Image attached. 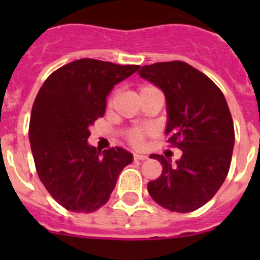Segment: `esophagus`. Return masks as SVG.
<instances>
[{
    "instance_id": "esophagus-1",
    "label": "esophagus",
    "mask_w": 260,
    "mask_h": 260,
    "mask_svg": "<svg viewBox=\"0 0 260 260\" xmlns=\"http://www.w3.org/2000/svg\"><path fill=\"white\" fill-rule=\"evenodd\" d=\"M134 158L135 160H147L148 156L143 155V153H134Z\"/></svg>"
}]
</instances>
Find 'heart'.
<instances>
[{"mask_svg": "<svg viewBox=\"0 0 260 260\" xmlns=\"http://www.w3.org/2000/svg\"><path fill=\"white\" fill-rule=\"evenodd\" d=\"M151 88H153V87H150V86L142 87L141 92ZM128 139H130V142H132L134 146H141L142 142H143V132H141V130H133V132H130V134H128Z\"/></svg>", "mask_w": 260, "mask_h": 260, "instance_id": "obj_1", "label": "heart"}]
</instances>
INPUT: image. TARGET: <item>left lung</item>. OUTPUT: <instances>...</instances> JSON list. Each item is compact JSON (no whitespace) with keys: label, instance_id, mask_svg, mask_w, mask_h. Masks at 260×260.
<instances>
[{"label":"left lung","instance_id":"left-lung-1","mask_svg":"<svg viewBox=\"0 0 260 260\" xmlns=\"http://www.w3.org/2000/svg\"><path fill=\"white\" fill-rule=\"evenodd\" d=\"M143 79L161 89L167 102L168 142L182 156L151 155L162 165L157 180L147 185L153 201L173 212H191L207 203L228 176L234 147V126L219 87L182 61L142 66Z\"/></svg>","mask_w":260,"mask_h":260}]
</instances>
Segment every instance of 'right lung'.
<instances>
[{"mask_svg":"<svg viewBox=\"0 0 260 260\" xmlns=\"http://www.w3.org/2000/svg\"><path fill=\"white\" fill-rule=\"evenodd\" d=\"M138 65L82 58L49 75L35 99L29 143L39 178L53 199L73 212L104 206L133 155L122 147L98 151L88 143L89 127L107 108L116 84Z\"/></svg>","mask_w":260,"mask_h":260,"instance_id":"add662e5","label":"right lung"}]
</instances>
